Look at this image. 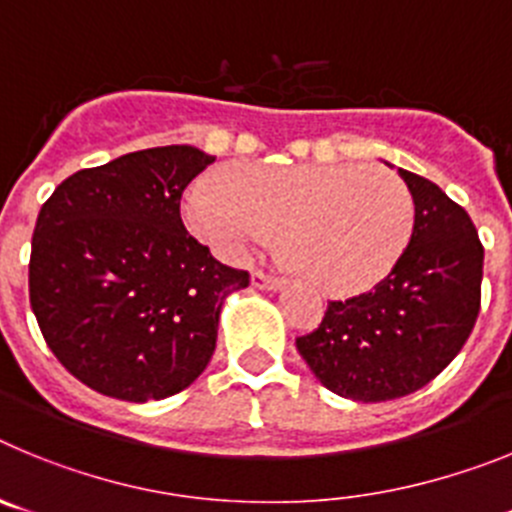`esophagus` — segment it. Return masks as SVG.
Listing matches in <instances>:
<instances>
[{
	"mask_svg": "<svg viewBox=\"0 0 512 512\" xmlns=\"http://www.w3.org/2000/svg\"><path fill=\"white\" fill-rule=\"evenodd\" d=\"M251 284L256 289H269V292H274V289L282 287V279H279V277H269V274H264V271H253V274H251Z\"/></svg>",
	"mask_w": 512,
	"mask_h": 512,
	"instance_id": "1",
	"label": "esophagus"
}]
</instances>
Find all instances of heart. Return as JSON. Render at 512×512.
<instances>
[{
    "mask_svg": "<svg viewBox=\"0 0 512 512\" xmlns=\"http://www.w3.org/2000/svg\"><path fill=\"white\" fill-rule=\"evenodd\" d=\"M189 233L241 266L284 233V253L330 295H359L408 251L415 205L408 184L377 166H243L184 194Z\"/></svg>",
    "mask_w": 512,
    "mask_h": 512,
    "instance_id": "1",
    "label": "heart"
}]
</instances>
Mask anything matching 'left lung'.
Listing matches in <instances>:
<instances>
[{
	"label": "left lung",
	"instance_id": "1",
	"mask_svg": "<svg viewBox=\"0 0 512 512\" xmlns=\"http://www.w3.org/2000/svg\"><path fill=\"white\" fill-rule=\"evenodd\" d=\"M397 174L415 205L408 251L374 289L328 302L323 323L295 341L325 390L354 402L425 387L467 343L479 312L485 251L467 210L423 176Z\"/></svg>",
	"mask_w": 512,
	"mask_h": 512
}]
</instances>
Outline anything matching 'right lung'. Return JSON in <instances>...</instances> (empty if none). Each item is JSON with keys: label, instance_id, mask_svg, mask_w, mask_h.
Returning a JSON list of instances; mask_svg holds the SVG:
<instances>
[{"label": "right lung", "instance_id": "obj_1", "mask_svg": "<svg viewBox=\"0 0 512 512\" xmlns=\"http://www.w3.org/2000/svg\"><path fill=\"white\" fill-rule=\"evenodd\" d=\"M215 158L194 146L81 169L40 207L30 305L56 359L115 400L182 392L207 369L225 300L246 271L187 233L182 192Z\"/></svg>", "mask_w": 512, "mask_h": 512}]
</instances>
